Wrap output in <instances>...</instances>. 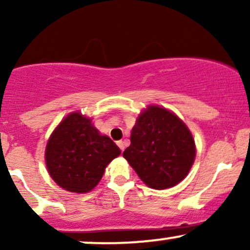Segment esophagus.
<instances>
[{
  "label": "esophagus",
  "instance_id": "esophagus-1",
  "mask_svg": "<svg viewBox=\"0 0 250 250\" xmlns=\"http://www.w3.org/2000/svg\"><path fill=\"white\" fill-rule=\"evenodd\" d=\"M117 146H119V148L121 149L122 151L125 150V142H123V141H117Z\"/></svg>",
  "mask_w": 250,
  "mask_h": 250
}]
</instances>
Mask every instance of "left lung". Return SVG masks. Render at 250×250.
I'll return each instance as SVG.
<instances>
[{
  "label": "left lung",
  "instance_id": "obj_1",
  "mask_svg": "<svg viewBox=\"0 0 250 250\" xmlns=\"http://www.w3.org/2000/svg\"><path fill=\"white\" fill-rule=\"evenodd\" d=\"M195 141L182 120L159 105H149L131 129L123 157L148 187L167 189L187 176L193 166Z\"/></svg>",
  "mask_w": 250,
  "mask_h": 250
}]
</instances>
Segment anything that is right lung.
I'll list each match as a JSON object with an SVG mask.
<instances>
[{"mask_svg": "<svg viewBox=\"0 0 250 250\" xmlns=\"http://www.w3.org/2000/svg\"><path fill=\"white\" fill-rule=\"evenodd\" d=\"M121 154L117 146L75 111L62 120L48 140L45 165L60 187L71 193H88L102 179L104 169Z\"/></svg>", "mask_w": 250, "mask_h": 250, "instance_id": "right-lung-1", "label": "right lung"}]
</instances>
